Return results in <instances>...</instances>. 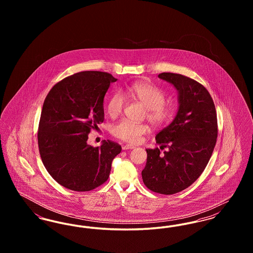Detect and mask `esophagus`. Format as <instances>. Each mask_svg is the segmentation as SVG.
I'll use <instances>...</instances> for the list:
<instances>
[{
  "label": "esophagus",
  "mask_w": 253,
  "mask_h": 253,
  "mask_svg": "<svg viewBox=\"0 0 253 253\" xmlns=\"http://www.w3.org/2000/svg\"><path fill=\"white\" fill-rule=\"evenodd\" d=\"M132 149H134V146H132V145H124L122 147V150H132Z\"/></svg>",
  "instance_id": "34e87169"
}]
</instances>
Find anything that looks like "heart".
Segmentation results:
<instances>
[{
    "label": "heart",
    "instance_id": "obj_1",
    "mask_svg": "<svg viewBox=\"0 0 253 253\" xmlns=\"http://www.w3.org/2000/svg\"><path fill=\"white\" fill-rule=\"evenodd\" d=\"M124 95L138 100L147 108V119L155 126L164 125L170 118L169 109L164 105L165 94L155 85L137 82L128 86L124 90ZM125 104V98L121 93H115L109 98L107 112L112 117L121 114ZM148 132V126L145 124L134 123L123 120L115 124L112 133L125 142L137 143L141 136Z\"/></svg>",
    "mask_w": 253,
    "mask_h": 253
}]
</instances>
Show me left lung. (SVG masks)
<instances>
[{"instance_id": "8db88e82", "label": "left lung", "mask_w": 253, "mask_h": 253, "mask_svg": "<svg viewBox=\"0 0 253 253\" xmlns=\"http://www.w3.org/2000/svg\"><path fill=\"white\" fill-rule=\"evenodd\" d=\"M158 78L173 85L178 93L177 113L156 140L169 150L146 149L142 170L145 186L155 193L173 194L187 189L203 172L217 138L213 100L204 86L180 74L161 73Z\"/></svg>"}]
</instances>
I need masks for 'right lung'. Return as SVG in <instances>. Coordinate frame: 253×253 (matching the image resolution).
Listing matches in <instances>:
<instances>
[{
  "label": "right lung",
  "instance_id": "1",
  "mask_svg": "<svg viewBox=\"0 0 253 253\" xmlns=\"http://www.w3.org/2000/svg\"><path fill=\"white\" fill-rule=\"evenodd\" d=\"M117 81L108 73H77L54 85L44 99L38 132L40 155L49 174L66 189L88 192L108 179L121 145L103 140L94 148L87 139L104 121V96Z\"/></svg>",
  "mask_w": 253,
  "mask_h": 253
}]
</instances>
